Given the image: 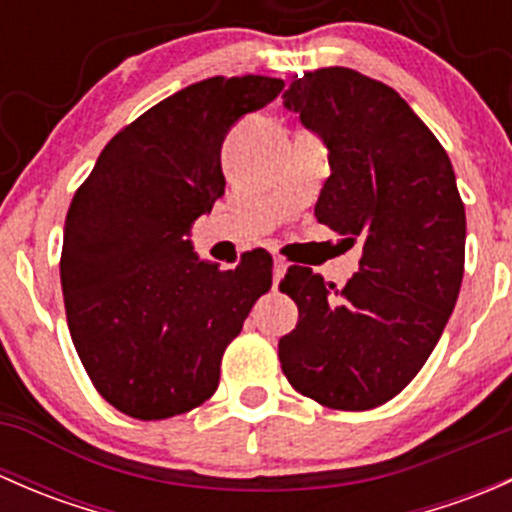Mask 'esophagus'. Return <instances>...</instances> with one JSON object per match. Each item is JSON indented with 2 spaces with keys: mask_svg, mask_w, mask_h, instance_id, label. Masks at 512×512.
<instances>
[{
  "mask_svg": "<svg viewBox=\"0 0 512 512\" xmlns=\"http://www.w3.org/2000/svg\"><path fill=\"white\" fill-rule=\"evenodd\" d=\"M285 272H287V262L282 260V257H275V265H272V277H275V285L282 280V277H285Z\"/></svg>",
  "mask_w": 512,
  "mask_h": 512,
  "instance_id": "1",
  "label": "esophagus"
}]
</instances>
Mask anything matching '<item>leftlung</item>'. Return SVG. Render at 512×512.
Returning a JSON list of instances; mask_svg holds the SVG:
<instances>
[{
    "instance_id": "obj_1",
    "label": "left lung",
    "mask_w": 512,
    "mask_h": 512,
    "mask_svg": "<svg viewBox=\"0 0 512 512\" xmlns=\"http://www.w3.org/2000/svg\"><path fill=\"white\" fill-rule=\"evenodd\" d=\"M282 98L329 151L314 218L364 242L342 292L287 270L299 322L280 339L282 371L327 409H376L421 371L456 307L466 208L451 158L391 86L354 69L309 71Z\"/></svg>"
}]
</instances>
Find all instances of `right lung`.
Returning <instances> with one entry per match:
<instances>
[{"instance_id":"1","label":"right lung","mask_w":512,"mask_h":512,"mask_svg":"<svg viewBox=\"0 0 512 512\" xmlns=\"http://www.w3.org/2000/svg\"><path fill=\"white\" fill-rule=\"evenodd\" d=\"M282 89L213 76L163 98L106 143L74 193L59 262L66 322L91 384L126 416L158 421L208 401L227 344L272 287L265 250L220 270L185 235L225 193V133Z\"/></svg>"}]
</instances>
